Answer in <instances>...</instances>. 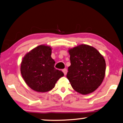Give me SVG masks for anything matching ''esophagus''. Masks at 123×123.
Masks as SVG:
<instances>
[{
	"instance_id": "esophagus-1",
	"label": "esophagus",
	"mask_w": 123,
	"mask_h": 123,
	"mask_svg": "<svg viewBox=\"0 0 123 123\" xmlns=\"http://www.w3.org/2000/svg\"><path fill=\"white\" fill-rule=\"evenodd\" d=\"M62 71H63V74H64V75H66L67 73H68V70H67L66 68H64V69L62 70Z\"/></svg>"
}]
</instances>
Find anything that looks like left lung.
Segmentation results:
<instances>
[{
  "mask_svg": "<svg viewBox=\"0 0 123 123\" xmlns=\"http://www.w3.org/2000/svg\"><path fill=\"white\" fill-rule=\"evenodd\" d=\"M71 65L66 77L75 91L82 94L94 92L104 80L106 63L93 47L81 44L68 50Z\"/></svg>",
  "mask_w": 123,
  "mask_h": 123,
  "instance_id": "left-lung-1",
  "label": "left lung"
}]
</instances>
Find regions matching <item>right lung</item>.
<instances>
[{
  "label": "right lung",
  "mask_w": 123,
  "mask_h": 123,
  "mask_svg": "<svg viewBox=\"0 0 123 123\" xmlns=\"http://www.w3.org/2000/svg\"><path fill=\"white\" fill-rule=\"evenodd\" d=\"M52 49L41 45L27 53L21 65V73L29 87L39 92H46L55 87L63 72L55 68Z\"/></svg>",
  "instance_id": "obj_1"
}]
</instances>
